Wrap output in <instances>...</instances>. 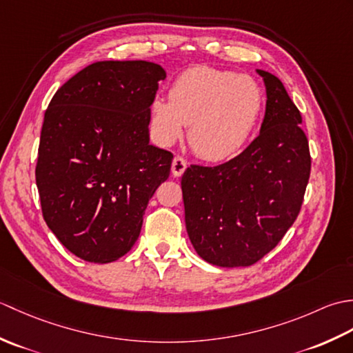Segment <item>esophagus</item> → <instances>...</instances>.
I'll use <instances>...</instances> for the list:
<instances>
[{
	"mask_svg": "<svg viewBox=\"0 0 353 353\" xmlns=\"http://www.w3.org/2000/svg\"><path fill=\"white\" fill-rule=\"evenodd\" d=\"M186 170V161L182 156H176L171 163V172L174 177H181Z\"/></svg>",
	"mask_w": 353,
	"mask_h": 353,
	"instance_id": "34e87169",
	"label": "esophagus"
}]
</instances>
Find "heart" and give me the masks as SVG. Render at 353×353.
<instances>
[{
	"instance_id": "1",
	"label": "heart",
	"mask_w": 353,
	"mask_h": 353,
	"mask_svg": "<svg viewBox=\"0 0 353 353\" xmlns=\"http://www.w3.org/2000/svg\"><path fill=\"white\" fill-rule=\"evenodd\" d=\"M262 103V89L253 77L194 66L172 81L168 101L150 103V125L162 145L174 144L190 125L194 152L201 159L220 162L236 154L250 138Z\"/></svg>"
}]
</instances>
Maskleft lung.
<instances>
[{"label":"left lung","instance_id":"obj_1","mask_svg":"<svg viewBox=\"0 0 353 353\" xmlns=\"http://www.w3.org/2000/svg\"><path fill=\"white\" fill-rule=\"evenodd\" d=\"M264 80V121L252 144L216 167L191 165L182 176L186 232L201 259L249 267L273 250L296 221L311 156L302 115L282 81Z\"/></svg>","mask_w":353,"mask_h":353}]
</instances>
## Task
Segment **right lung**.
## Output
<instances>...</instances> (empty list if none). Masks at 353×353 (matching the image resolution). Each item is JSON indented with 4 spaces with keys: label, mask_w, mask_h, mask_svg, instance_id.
I'll return each instance as SVG.
<instances>
[{
    "label": "right lung",
    "mask_w": 353,
    "mask_h": 353,
    "mask_svg": "<svg viewBox=\"0 0 353 353\" xmlns=\"http://www.w3.org/2000/svg\"><path fill=\"white\" fill-rule=\"evenodd\" d=\"M167 72L145 61L95 62L57 89L36 163L43 220L77 258L106 264L137 243L172 154L150 144V103Z\"/></svg>",
    "instance_id": "add662e5"
}]
</instances>
